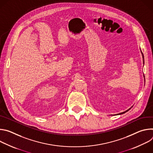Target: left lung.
<instances>
[{
	"mask_svg": "<svg viewBox=\"0 0 153 153\" xmlns=\"http://www.w3.org/2000/svg\"><path fill=\"white\" fill-rule=\"evenodd\" d=\"M141 53H142V57H143V63H144V56H143V53H142V52L141 51ZM131 109V108H129L128 110H126V111H124V112H123V113H119V114H123V113H126V112H127L128 111H129V110Z\"/></svg>",
	"mask_w": 153,
	"mask_h": 153,
	"instance_id": "obj_1",
	"label": "left lung"
}]
</instances>
